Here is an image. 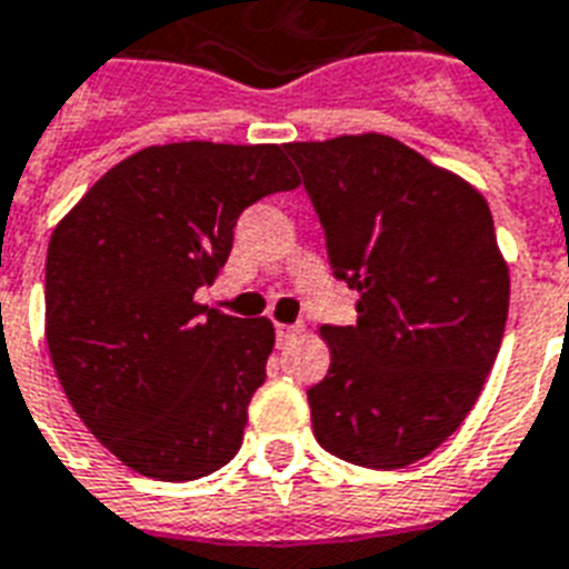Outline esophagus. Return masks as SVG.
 Instances as JSON below:
<instances>
[{
    "label": "esophagus",
    "instance_id": "34e87169",
    "mask_svg": "<svg viewBox=\"0 0 569 569\" xmlns=\"http://www.w3.org/2000/svg\"><path fill=\"white\" fill-rule=\"evenodd\" d=\"M298 333H301V328H298V325H277V340L280 342L295 340Z\"/></svg>",
    "mask_w": 569,
    "mask_h": 569
}]
</instances>
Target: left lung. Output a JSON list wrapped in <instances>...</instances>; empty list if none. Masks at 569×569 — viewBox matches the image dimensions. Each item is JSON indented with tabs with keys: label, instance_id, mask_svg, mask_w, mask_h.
I'll list each match as a JSON object with an SVG mask.
<instances>
[{
	"label": "left lung",
	"instance_id": "1",
	"mask_svg": "<svg viewBox=\"0 0 569 569\" xmlns=\"http://www.w3.org/2000/svg\"><path fill=\"white\" fill-rule=\"evenodd\" d=\"M358 322L325 325L331 370L307 390L328 453L411 466L459 429L505 337L510 271L483 193L385 133L289 142Z\"/></svg>",
	"mask_w": 569,
	"mask_h": 569
}]
</instances>
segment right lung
I'll list each match as a JSON object with an SVG mask.
<instances>
[{
    "label": "right lung",
    "mask_w": 569,
    "mask_h": 569,
    "mask_svg": "<svg viewBox=\"0 0 569 569\" xmlns=\"http://www.w3.org/2000/svg\"><path fill=\"white\" fill-rule=\"evenodd\" d=\"M286 146L167 142L130 154L47 247V346L73 411L112 457L197 480L236 457L274 325L199 303L238 214L301 184Z\"/></svg>",
    "instance_id": "obj_1"
}]
</instances>
